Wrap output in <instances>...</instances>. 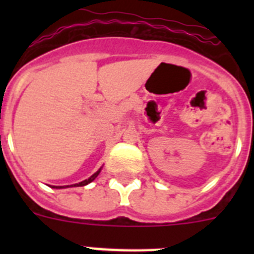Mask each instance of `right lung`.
Listing matches in <instances>:
<instances>
[{
    "label": "right lung",
    "instance_id": "1",
    "mask_svg": "<svg viewBox=\"0 0 254 254\" xmlns=\"http://www.w3.org/2000/svg\"><path fill=\"white\" fill-rule=\"evenodd\" d=\"M100 170H102V168H100L99 170H98V172L96 173H94L93 176L90 177V178H87V179H85V181H82V182H80V183H76V185H72V186H69V187H82V186H86V185H89V183H91V182L94 181V179L96 178V177L99 176V173H100ZM66 187H68V186H66ZM53 188H64V186H55V187Z\"/></svg>",
    "mask_w": 254,
    "mask_h": 254
}]
</instances>
